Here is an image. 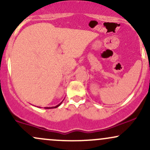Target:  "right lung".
I'll use <instances>...</instances> for the list:
<instances>
[{"label": "right lung", "mask_w": 150, "mask_h": 150, "mask_svg": "<svg viewBox=\"0 0 150 150\" xmlns=\"http://www.w3.org/2000/svg\"><path fill=\"white\" fill-rule=\"evenodd\" d=\"M61 103H62V102H61ZM61 103H60V104H58L57 106H53V107H45V108H57L58 106H59L61 104Z\"/></svg>", "instance_id": "add662e5"}]
</instances>
